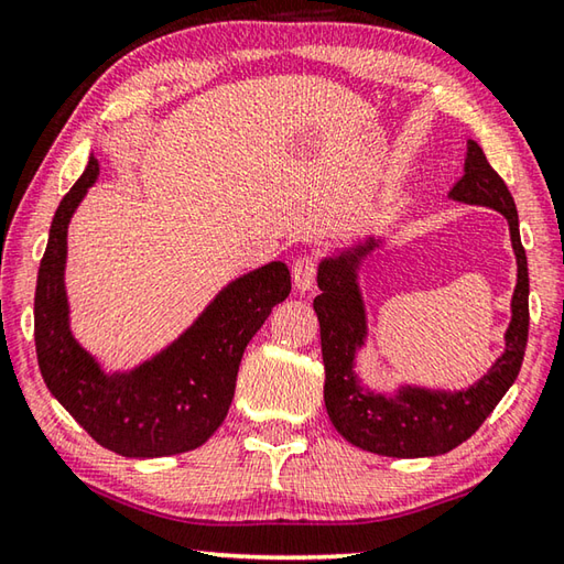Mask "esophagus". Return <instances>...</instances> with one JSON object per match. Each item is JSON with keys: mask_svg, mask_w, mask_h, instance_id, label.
<instances>
[{"mask_svg": "<svg viewBox=\"0 0 564 564\" xmlns=\"http://www.w3.org/2000/svg\"><path fill=\"white\" fill-rule=\"evenodd\" d=\"M292 282L300 292L314 290V284H316V258H312V254H302V258L292 264Z\"/></svg>", "mask_w": 564, "mask_h": 564, "instance_id": "34e87169", "label": "esophagus"}]
</instances>
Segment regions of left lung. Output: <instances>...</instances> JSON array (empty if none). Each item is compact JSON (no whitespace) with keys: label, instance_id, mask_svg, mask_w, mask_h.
Here are the masks:
<instances>
[{"label":"left lung","instance_id":"left-lung-1","mask_svg":"<svg viewBox=\"0 0 564 564\" xmlns=\"http://www.w3.org/2000/svg\"><path fill=\"white\" fill-rule=\"evenodd\" d=\"M452 200L494 208L508 220L518 264L511 296V322L503 334V354L469 388H424L405 382L395 392L370 390L356 373L358 354L368 346V310L360 290L366 262L386 246V236L368 232L348 246L328 250L318 260L316 282L322 294L314 312L322 328L324 402L328 420L358 449L398 459L440 456L459 447L481 427L518 378L528 344V260L518 230V210L503 178L488 164L474 140L466 142L464 174L449 191Z\"/></svg>","mask_w":564,"mask_h":564}]
</instances>
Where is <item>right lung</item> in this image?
<instances>
[{
  "label": "right lung",
  "instance_id": "obj_1",
  "mask_svg": "<svg viewBox=\"0 0 564 564\" xmlns=\"http://www.w3.org/2000/svg\"><path fill=\"white\" fill-rule=\"evenodd\" d=\"M98 176L90 156L51 220L34 296L41 376L100 447L130 459L184 454L226 420L240 358L272 306L290 296V270L274 260L238 274L172 344L132 368L108 370L73 334L66 290L68 226Z\"/></svg>",
  "mask_w": 564,
  "mask_h": 564
}]
</instances>
